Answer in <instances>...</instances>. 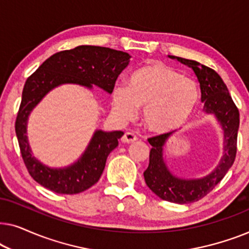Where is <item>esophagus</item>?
Segmentation results:
<instances>
[{"label": "esophagus", "mask_w": 249, "mask_h": 249, "mask_svg": "<svg viewBox=\"0 0 249 249\" xmlns=\"http://www.w3.org/2000/svg\"><path fill=\"white\" fill-rule=\"evenodd\" d=\"M137 141V136L132 132H125V134L121 137L122 142H127V144H130V142H134Z\"/></svg>", "instance_id": "1"}]
</instances>
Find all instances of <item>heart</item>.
<instances>
[{"label": "heart", "instance_id": "obj_1", "mask_svg": "<svg viewBox=\"0 0 249 249\" xmlns=\"http://www.w3.org/2000/svg\"><path fill=\"white\" fill-rule=\"evenodd\" d=\"M198 103L196 81L159 62L132 71L127 88L118 86L112 95V108L119 118L128 120L135 114L136 107H144V124L158 134L181 128Z\"/></svg>", "mask_w": 249, "mask_h": 249}]
</instances>
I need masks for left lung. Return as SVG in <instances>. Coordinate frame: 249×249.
Here are the masks:
<instances>
[{"label": "left lung", "mask_w": 249, "mask_h": 249, "mask_svg": "<svg viewBox=\"0 0 249 249\" xmlns=\"http://www.w3.org/2000/svg\"><path fill=\"white\" fill-rule=\"evenodd\" d=\"M192 68L199 81L205 113L213 114L223 130V156L219 165L210 175L200 179H183L173 176L163 158V146L172 132L149 138L152 145L149 164L145 170V182L149 189L163 200L188 204L202 199L219 183L232 166L237 153V136L239 129V111L231 98L222 78L211 68L194 60L169 55Z\"/></svg>", "instance_id": "8db88e82"}]
</instances>
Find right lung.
Here are the masks:
<instances>
[{"instance_id":"1","label":"right lung","mask_w":249,"mask_h":249,"mask_svg":"<svg viewBox=\"0 0 249 249\" xmlns=\"http://www.w3.org/2000/svg\"><path fill=\"white\" fill-rule=\"evenodd\" d=\"M128 53L108 47L80 45L61 51L44 61L26 80L21 103L16 120V135L27 170L33 179L56 194L72 195L84 192L100 180L110 153L118 146L122 131L96 130L86 151L73 164L50 168L33 156L27 122L32 111L43 97L63 84H77L91 89L93 85L111 94L115 80L128 66Z\"/></svg>"}]
</instances>
